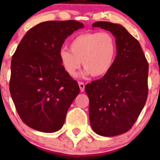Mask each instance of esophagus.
Wrapping results in <instances>:
<instances>
[{
  "label": "esophagus",
  "instance_id": "1",
  "mask_svg": "<svg viewBox=\"0 0 160 160\" xmlns=\"http://www.w3.org/2000/svg\"><path fill=\"white\" fill-rule=\"evenodd\" d=\"M78 84H79V86H80V92H83L85 90V84L83 82H79Z\"/></svg>",
  "mask_w": 160,
  "mask_h": 160
}]
</instances>
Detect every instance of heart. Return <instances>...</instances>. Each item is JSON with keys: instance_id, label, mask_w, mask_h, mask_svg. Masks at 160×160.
<instances>
[{"instance_id": "obj_1", "label": "heart", "mask_w": 160, "mask_h": 160, "mask_svg": "<svg viewBox=\"0 0 160 160\" xmlns=\"http://www.w3.org/2000/svg\"><path fill=\"white\" fill-rule=\"evenodd\" d=\"M70 50L61 49L59 53L60 64L68 75L75 76L82 62L86 74L100 77L106 75L114 65L117 43L108 31L87 32L73 39Z\"/></svg>"}]
</instances>
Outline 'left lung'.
<instances>
[{
	"instance_id": "1",
	"label": "left lung",
	"mask_w": 160,
	"mask_h": 160,
	"mask_svg": "<svg viewBox=\"0 0 160 160\" xmlns=\"http://www.w3.org/2000/svg\"><path fill=\"white\" fill-rule=\"evenodd\" d=\"M92 26L114 35L117 55L106 75L85 85L90 125L101 136H116L134 125L145 105L149 65L139 42L124 26L108 21Z\"/></svg>"
}]
</instances>
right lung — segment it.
Wrapping results in <instances>:
<instances>
[{
    "label": "right lung",
    "instance_id": "add662e5",
    "mask_svg": "<svg viewBox=\"0 0 160 160\" xmlns=\"http://www.w3.org/2000/svg\"><path fill=\"white\" fill-rule=\"evenodd\" d=\"M84 28L76 21H50L30 29L11 60L10 92L22 121L53 133L61 129L71 103L80 93L65 72L59 53L65 40Z\"/></svg>",
    "mask_w": 160,
    "mask_h": 160
}]
</instances>
